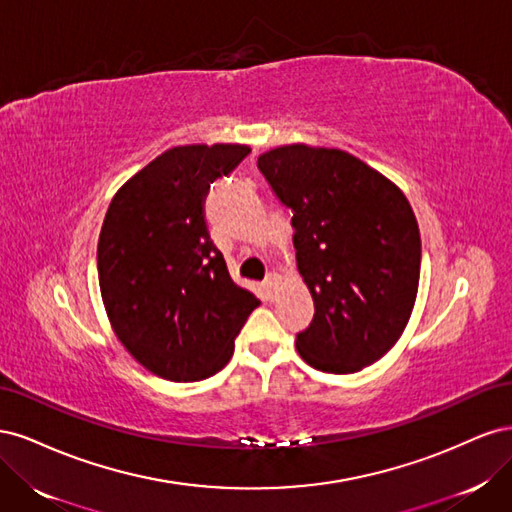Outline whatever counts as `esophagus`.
Listing matches in <instances>:
<instances>
[{
    "mask_svg": "<svg viewBox=\"0 0 512 512\" xmlns=\"http://www.w3.org/2000/svg\"><path fill=\"white\" fill-rule=\"evenodd\" d=\"M277 284H280V275H277L275 271H271V273L265 277V286H267V288H269V292H271Z\"/></svg>",
    "mask_w": 512,
    "mask_h": 512,
    "instance_id": "obj_1",
    "label": "esophagus"
}]
</instances>
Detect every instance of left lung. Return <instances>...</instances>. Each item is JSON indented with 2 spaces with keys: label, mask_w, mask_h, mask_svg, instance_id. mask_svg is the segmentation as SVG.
Listing matches in <instances>:
<instances>
[{
  "label": "left lung",
  "mask_w": 512,
  "mask_h": 512,
  "mask_svg": "<svg viewBox=\"0 0 512 512\" xmlns=\"http://www.w3.org/2000/svg\"><path fill=\"white\" fill-rule=\"evenodd\" d=\"M258 168L292 211L297 267L314 299L297 335L301 359L329 374L376 363L404 333L421 277L408 198L342 149L277 147Z\"/></svg>",
  "instance_id": "left-lung-1"
}]
</instances>
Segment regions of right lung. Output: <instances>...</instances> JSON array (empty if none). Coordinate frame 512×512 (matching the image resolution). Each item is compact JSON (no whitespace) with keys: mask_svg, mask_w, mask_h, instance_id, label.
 <instances>
[{"mask_svg":"<svg viewBox=\"0 0 512 512\" xmlns=\"http://www.w3.org/2000/svg\"><path fill=\"white\" fill-rule=\"evenodd\" d=\"M252 149L185 145L164 151L121 185L98 241V280L119 342L151 374L205 380L230 361L260 305L230 280L209 237L205 198Z\"/></svg>","mask_w":512,"mask_h":512,"instance_id":"obj_1","label":"right lung"}]
</instances>
